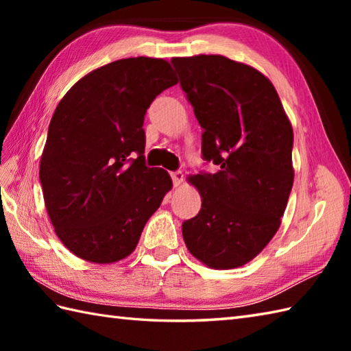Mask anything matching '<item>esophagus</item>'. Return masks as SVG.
Instances as JSON below:
<instances>
[{"label":"esophagus","instance_id":"obj_1","mask_svg":"<svg viewBox=\"0 0 351 351\" xmlns=\"http://www.w3.org/2000/svg\"><path fill=\"white\" fill-rule=\"evenodd\" d=\"M170 176H171V181H173V185H175V187H178V185H180V184L184 181V173H182L181 170L171 171Z\"/></svg>","mask_w":351,"mask_h":351}]
</instances>
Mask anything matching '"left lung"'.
Instances as JSON below:
<instances>
[{
    "label": "left lung",
    "instance_id": "8db88e82",
    "mask_svg": "<svg viewBox=\"0 0 351 351\" xmlns=\"http://www.w3.org/2000/svg\"><path fill=\"white\" fill-rule=\"evenodd\" d=\"M202 126V158L217 173L190 176L202 197L182 223L193 256L211 268L247 264L280 226L294 182L293 128L270 80L223 56L171 58Z\"/></svg>",
    "mask_w": 351,
    "mask_h": 351
}]
</instances>
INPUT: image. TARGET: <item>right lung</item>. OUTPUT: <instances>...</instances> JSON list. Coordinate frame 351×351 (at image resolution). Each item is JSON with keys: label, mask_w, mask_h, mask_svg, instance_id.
I'll return each mask as SVG.
<instances>
[{"label": "right lung", "mask_w": 351, "mask_h": 351, "mask_svg": "<svg viewBox=\"0 0 351 351\" xmlns=\"http://www.w3.org/2000/svg\"><path fill=\"white\" fill-rule=\"evenodd\" d=\"M178 80L162 58H122L71 87L51 119L39 178L57 237L73 255L111 264L136 249L171 189L145 161V114Z\"/></svg>", "instance_id": "1"}]
</instances>
